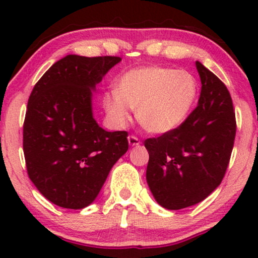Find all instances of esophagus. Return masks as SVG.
<instances>
[{"instance_id":"esophagus-1","label":"esophagus","mask_w":258,"mask_h":258,"mask_svg":"<svg viewBox=\"0 0 258 258\" xmlns=\"http://www.w3.org/2000/svg\"><path fill=\"white\" fill-rule=\"evenodd\" d=\"M128 144L131 147H137L141 144V141L137 137H135V136H128Z\"/></svg>"}]
</instances>
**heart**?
I'll return each instance as SVG.
<instances>
[{"mask_svg":"<svg viewBox=\"0 0 258 258\" xmlns=\"http://www.w3.org/2000/svg\"><path fill=\"white\" fill-rule=\"evenodd\" d=\"M198 98V82L190 73L172 68L142 67L119 79L116 91L106 92L103 106L112 123L122 127L137 109L143 128L165 135L184 122Z\"/></svg>","mask_w":258,"mask_h":258,"instance_id":"heart-1","label":"heart"}]
</instances>
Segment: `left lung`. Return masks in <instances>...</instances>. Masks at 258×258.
Wrapping results in <instances>:
<instances>
[{
    "label": "left lung",
    "instance_id": "obj_1",
    "mask_svg": "<svg viewBox=\"0 0 258 258\" xmlns=\"http://www.w3.org/2000/svg\"><path fill=\"white\" fill-rule=\"evenodd\" d=\"M197 108L178 128L144 142L147 183L154 199L180 210L206 199L221 184L235 138V112L223 82L200 61Z\"/></svg>",
    "mask_w": 258,
    "mask_h": 258
}]
</instances>
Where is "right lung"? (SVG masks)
<instances>
[{"instance_id": "obj_1", "label": "right lung", "mask_w": 258, "mask_h": 258, "mask_svg": "<svg viewBox=\"0 0 258 258\" xmlns=\"http://www.w3.org/2000/svg\"><path fill=\"white\" fill-rule=\"evenodd\" d=\"M120 61L69 54L43 74L29 97L23 131L26 168L38 191L55 205H91L128 149L127 132L105 131L92 110L96 86Z\"/></svg>"}]
</instances>
